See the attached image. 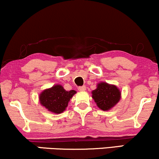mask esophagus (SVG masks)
I'll return each instance as SVG.
<instances>
[{
    "label": "esophagus",
    "mask_w": 159,
    "mask_h": 159,
    "mask_svg": "<svg viewBox=\"0 0 159 159\" xmlns=\"http://www.w3.org/2000/svg\"><path fill=\"white\" fill-rule=\"evenodd\" d=\"M85 89H86V87H85V85H83V86L79 87V89H78V90H79L80 91H85Z\"/></svg>",
    "instance_id": "1"
}]
</instances>
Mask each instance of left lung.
Returning <instances> with one entry per match:
<instances>
[{
	"label": "left lung",
	"instance_id": "obj_1",
	"mask_svg": "<svg viewBox=\"0 0 159 159\" xmlns=\"http://www.w3.org/2000/svg\"><path fill=\"white\" fill-rule=\"evenodd\" d=\"M92 98L99 109L109 111L120 100L121 92L116 85L106 82L97 84V89L91 91Z\"/></svg>",
	"mask_w": 159,
	"mask_h": 159
}]
</instances>
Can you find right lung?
Masks as SVG:
<instances>
[{"mask_svg": "<svg viewBox=\"0 0 159 159\" xmlns=\"http://www.w3.org/2000/svg\"><path fill=\"white\" fill-rule=\"evenodd\" d=\"M76 93L74 90L66 91L62 85L57 84L40 93L39 102L50 112L60 114L66 109L70 100Z\"/></svg>", "mask_w": 159, "mask_h": 159, "instance_id": "add662e5", "label": "right lung"}]
</instances>
